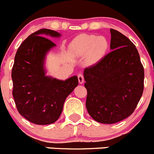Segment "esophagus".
<instances>
[{"mask_svg": "<svg viewBox=\"0 0 154 154\" xmlns=\"http://www.w3.org/2000/svg\"><path fill=\"white\" fill-rule=\"evenodd\" d=\"M78 81H79V83L80 84H82L84 82V77H83V75H82V74H78Z\"/></svg>", "mask_w": 154, "mask_h": 154, "instance_id": "34e87169", "label": "esophagus"}]
</instances>
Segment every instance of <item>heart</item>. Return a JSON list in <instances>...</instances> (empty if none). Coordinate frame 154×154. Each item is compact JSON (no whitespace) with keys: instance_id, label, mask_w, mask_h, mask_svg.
Masks as SVG:
<instances>
[{"instance_id":"1","label":"heart","mask_w":154,"mask_h":154,"mask_svg":"<svg viewBox=\"0 0 154 154\" xmlns=\"http://www.w3.org/2000/svg\"><path fill=\"white\" fill-rule=\"evenodd\" d=\"M108 47V40L104 36L82 35L72 43L73 52L79 57H88L91 63L101 60L107 54Z\"/></svg>"}]
</instances>
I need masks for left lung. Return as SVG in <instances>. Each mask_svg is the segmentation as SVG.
<instances>
[{
    "mask_svg": "<svg viewBox=\"0 0 154 154\" xmlns=\"http://www.w3.org/2000/svg\"><path fill=\"white\" fill-rule=\"evenodd\" d=\"M110 32L111 51L83 72L87 111L103 124L131 115L144 89V68L137 48L119 32Z\"/></svg>",
    "mask_w": 154,
    "mask_h": 154,
    "instance_id": "1",
    "label": "left lung"
}]
</instances>
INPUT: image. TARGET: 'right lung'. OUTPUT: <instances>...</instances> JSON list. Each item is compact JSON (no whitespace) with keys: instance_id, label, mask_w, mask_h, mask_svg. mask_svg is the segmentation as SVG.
<instances>
[{"instance_id":"add662e5","label":"right lung","mask_w":154,"mask_h":154,"mask_svg":"<svg viewBox=\"0 0 154 154\" xmlns=\"http://www.w3.org/2000/svg\"><path fill=\"white\" fill-rule=\"evenodd\" d=\"M46 36L56 38L61 35L47 29L30 35L17 49L12 71V95L17 111L36 125L55 122L66 99L78 85L77 76L61 80L46 74V54L56 46Z\"/></svg>"}]
</instances>
